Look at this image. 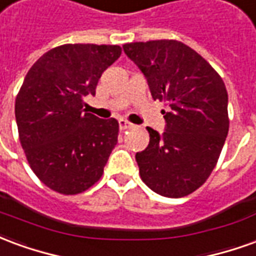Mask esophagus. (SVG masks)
I'll return each instance as SVG.
<instances>
[{
    "label": "esophagus",
    "instance_id": "34e87169",
    "mask_svg": "<svg viewBox=\"0 0 256 256\" xmlns=\"http://www.w3.org/2000/svg\"><path fill=\"white\" fill-rule=\"evenodd\" d=\"M133 126L132 123H128V120H124V119H120L119 120V128H120V130H128V128H130Z\"/></svg>",
    "mask_w": 256,
    "mask_h": 256
}]
</instances>
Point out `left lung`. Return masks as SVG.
<instances>
[{"instance_id":"left-lung-1","label":"left lung","mask_w":256,"mask_h":256,"mask_svg":"<svg viewBox=\"0 0 256 256\" xmlns=\"http://www.w3.org/2000/svg\"><path fill=\"white\" fill-rule=\"evenodd\" d=\"M123 50L138 66L162 111L164 133L152 128L136 155L140 177L166 198L188 196L203 185L220 159L229 132L228 92L220 74L192 48L176 40L132 42Z\"/></svg>"}]
</instances>
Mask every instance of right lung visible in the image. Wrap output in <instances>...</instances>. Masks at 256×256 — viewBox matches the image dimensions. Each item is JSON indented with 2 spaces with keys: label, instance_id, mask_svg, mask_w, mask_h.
Here are the masks:
<instances>
[{
  "label": "right lung",
  "instance_id": "obj_1",
  "mask_svg": "<svg viewBox=\"0 0 256 256\" xmlns=\"http://www.w3.org/2000/svg\"><path fill=\"white\" fill-rule=\"evenodd\" d=\"M122 54L118 45L66 44L36 60L16 96L19 140L31 170L48 188L78 194L93 186L118 142L116 119L84 110L101 74Z\"/></svg>",
  "mask_w": 256,
  "mask_h": 256
}]
</instances>
